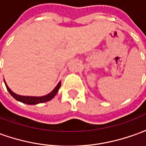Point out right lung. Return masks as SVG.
Wrapping results in <instances>:
<instances>
[{
    "label": "right lung",
    "mask_w": 146,
    "mask_h": 146,
    "mask_svg": "<svg viewBox=\"0 0 146 146\" xmlns=\"http://www.w3.org/2000/svg\"><path fill=\"white\" fill-rule=\"evenodd\" d=\"M5 86L8 89V92L10 93V95L15 98L16 99L17 101H19L23 103H26V104L29 105H36L38 104V103H44V102H48L51 100L52 98H54L55 95L57 94L58 89L60 88L61 86V82H59L58 84V85L54 88V90L49 93L48 95H44V96H42V97H32V96H22V95H19L15 94L14 92H12L11 91V89L9 88L8 87V85L6 84V83L5 81Z\"/></svg>",
    "instance_id": "1"
}]
</instances>
